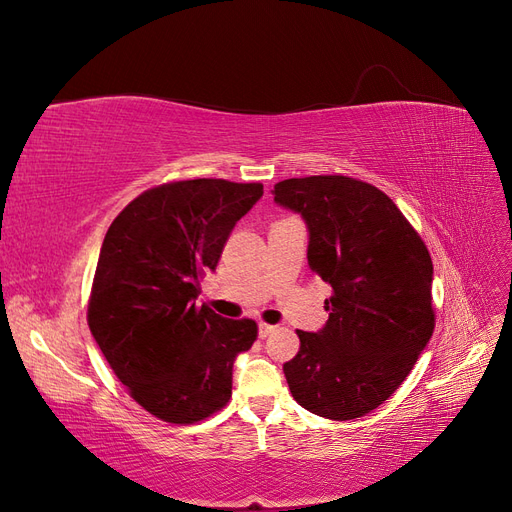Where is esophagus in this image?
<instances>
[{"label": "esophagus", "instance_id": "34e87169", "mask_svg": "<svg viewBox=\"0 0 512 512\" xmlns=\"http://www.w3.org/2000/svg\"><path fill=\"white\" fill-rule=\"evenodd\" d=\"M273 331H275L273 324H267V322H260V324H258V335H260V337H269Z\"/></svg>", "mask_w": 512, "mask_h": 512}]
</instances>
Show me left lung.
Returning <instances> with one entry per match:
<instances>
[{
  "label": "left lung",
  "mask_w": 512,
  "mask_h": 512,
  "mask_svg": "<svg viewBox=\"0 0 512 512\" xmlns=\"http://www.w3.org/2000/svg\"><path fill=\"white\" fill-rule=\"evenodd\" d=\"M275 203L303 215L307 265L333 288L329 320L297 331L284 363L299 406L350 421L384 404L408 378L436 327L425 241L376 185L346 175L275 183Z\"/></svg>",
  "instance_id": "8db88e82"
}]
</instances>
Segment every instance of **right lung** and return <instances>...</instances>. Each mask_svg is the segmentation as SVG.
Listing matches in <instances>:
<instances>
[{
  "label": "right lung",
  "mask_w": 512,
  "mask_h": 512,
  "mask_svg": "<svg viewBox=\"0 0 512 512\" xmlns=\"http://www.w3.org/2000/svg\"><path fill=\"white\" fill-rule=\"evenodd\" d=\"M260 196L262 183L168 181L136 196L106 232L87 324L130 397L160 421L192 425L222 410L232 363L256 342L254 320H226L196 297Z\"/></svg>",
  "instance_id": "1"
}]
</instances>
